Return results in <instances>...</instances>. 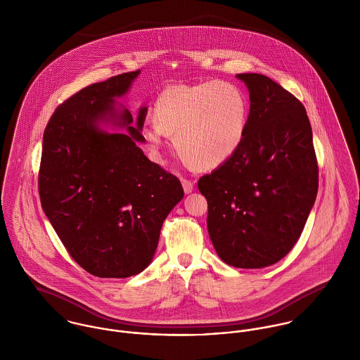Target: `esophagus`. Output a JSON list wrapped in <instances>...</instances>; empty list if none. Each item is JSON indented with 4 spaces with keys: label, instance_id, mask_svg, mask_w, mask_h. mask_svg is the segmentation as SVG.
I'll return each mask as SVG.
<instances>
[{
    "label": "esophagus",
    "instance_id": "obj_1",
    "mask_svg": "<svg viewBox=\"0 0 360 360\" xmlns=\"http://www.w3.org/2000/svg\"><path fill=\"white\" fill-rule=\"evenodd\" d=\"M181 186H183V190H184L186 194H190V193H193V190H194L193 181H190V180H187V179H181Z\"/></svg>",
    "mask_w": 360,
    "mask_h": 360
}]
</instances>
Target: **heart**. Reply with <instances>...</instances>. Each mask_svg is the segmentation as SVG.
<instances>
[{
	"instance_id": "obj_1",
	"label": "heart",
	"mask_w": 360,
	"mask_h": 360,
	"mask_svg": "<svg viewBox=\"0 0 360 360\" xmlns=\"http://www.w3.org/2000/svg\"><path fill=\"white\" fill-rule=\"evenodd\" d=\"M154 120L143 131L151 153L160 154L165 136H170L186 165L209 170L229 160L241 146L248 103L233 83L177 84L162 91L155 101Z\"/></svg>"
}]
</instances>
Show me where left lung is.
Listing matches in <instances>:
<instances>
[{"label":"left lung","instance_id":"obj_1","mask_svg":"<svg viewBox=\"0 0 360 360\" xmlns=\"http://www.w3.org/2000/svg\"><path fill=\"white\" fill-rule=\"evenodd\" d=\"M250 91L241 146L198 181L219 257L260 269L285 257L305 227L319 188L311 127L300 100L259 73H240Z\"/></svg>","mask_w":360,"mask_h":360}]
</instances>
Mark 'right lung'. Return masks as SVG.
I'll return each instance as SVG.
<instances>
[{"label":"right lung","mask_w":360,"mask_h":360,"mask_svg":"<svg viewBox=\"0 0 360 360\" xmlns=\"http://www.w3.org/2000/svg\"><path fill=\"white\" fill-rule=\"evenodd\" d=\"M140 70L77 91L60 103L43 136L39 194L69 255L103 278L141 273L154 257L163 220L184 197L180 180L151 162L137 120L115 103ZM101 122L124 128L108 134Z\"/></svg>","instance_id":"obj_1"}]
</instances>
